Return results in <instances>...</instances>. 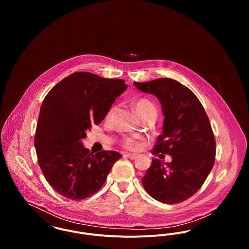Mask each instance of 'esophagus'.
<instances>
[{
	"mask_svg": "<svg viewBox=\"0 0 249 249\" xmlns=\"http://www.w3.org/2000/svg\"><path fill=\"white\" fill-rule=\"evenodd\" d=\"M125 157L129 158V159H130V160H136V159L138 158V156H137V155L134 154H126L125 155Z\"/></svg>",
	"mask_w": 249,
	"mask_h": 249,
	"instance_id": "obj_1",
	"label": "esophagus"
}]
</instances>
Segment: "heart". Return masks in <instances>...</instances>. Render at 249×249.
<instances>
[{
    "label": "heart",
    "instance_id": "b5f03b06",
    "mask_svg": "<svg viewBox=\"0 0 249 249\" xmlns=\"http://www.w3.org/2000/svg\"><path fill=\"white\" fill-rule=\"evenodd\" d=\"M134 107H135V110H136L137 114L142 119L150 117V116H157V108L155 107L154 104L152 102H150L149 100H147V99L142 98V99L137 100L135 102V104H134ZM115 109H116L115 107L110 108V110L108 111L107 117H106L107 120H110L111 119ZM122 146L124 148H126V149L136 151V150H138L140 148V143L137 142V141H135L134 139L126 138V139H124L122 141Z\"/></svg>",
    "mask_w": 249,
    "mask_h": 249
}]
</instances>
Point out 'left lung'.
<instances>
[{
  "label": "left lung",
  "instance_id": "left-lung-1",
  "mask_svg": "<svg viewBox=\"0 0 249 249\" xmlns=\"http://www.w3.org/2000/svg\"><path fill=\"white\" fill-rule=\"evenodd\" d=\"M134 86L160 100L164 122L152 154L172 157L166 165L153 159L142 183L155 200L174 204L186 201L201 189L215 159V141L201 102L189 88L170 78Z\"/></svg>",
  "mask_w": 249,
  "mask_h": 249
}]
</instances>
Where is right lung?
<instances>
[{
    "label": "right lung",
    "mask_w": 249,
    "mask_h": 249,
    "mask_svg": "<svg viewBox=\"0 0 249 249\" xmlns=\"http://www.w3.org/2000/svg\"><path fill=\"white\" fill-rule=\"evenodd\" d=\"M126 89L122 79L76 71L54 86L44 99L35 146L45 178L59 195L84 200L105 184L122 155L106 150L92 154L84 147L82 139L92 124L103 121Z\"/></svg>",
    "instance_id": "add662e5"
}]
</instances>
